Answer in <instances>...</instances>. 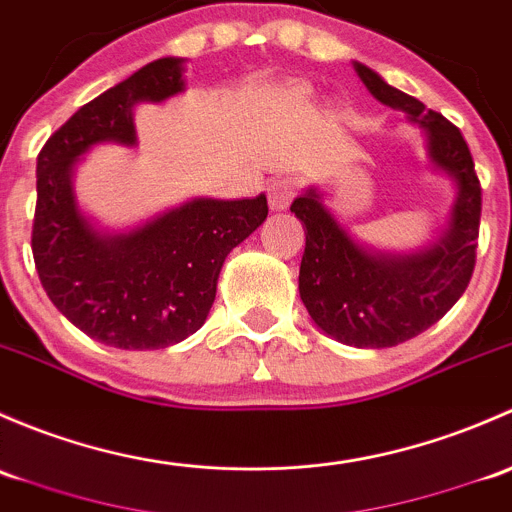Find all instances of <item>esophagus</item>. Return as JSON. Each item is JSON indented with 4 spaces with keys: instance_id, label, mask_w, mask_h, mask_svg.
<instances>
[{
    "instance_id": "obj_1",
    "label": "esophagus",
    "mask_w": 512,
    "mask_h": 512,
    "mask_svg": "<svg viewBox=\"0 0 512 512\" xmlns=\"http://www.w3.org/2000/svg\"><path fill=\"white\" fill-rule=\"evenodd\" d=\"M298 194V179L295 177H278L268 184V202L273 209H286Z\"/></svg>"
}]
</instances>
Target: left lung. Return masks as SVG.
I'll use <instances>...</instances> for the list:
<instances>
[{
	"instance_id": "left-lung-1",
	"label": "left lung",
	"mask_w": 512,
	"mask_h": 512,
	"mask_svg": "<svg viewBox=\"0 0 512 512\" xmlns=\"http://www.w3.org/2000/svg\"><path fill=\"white\" fill-rule=\"evenodd\" d=\"M355 71L374 98L404 110L424 128L431 162L458 184L449 229L429 249L409 256L362 249L323 207L315 189L291 204L305 226L298 291L310 318L345 345L392 347L439 323L468 288L481 226V182L456 125L384 83L372 68L355 63Z\"/></svg>"
}]
</instances>
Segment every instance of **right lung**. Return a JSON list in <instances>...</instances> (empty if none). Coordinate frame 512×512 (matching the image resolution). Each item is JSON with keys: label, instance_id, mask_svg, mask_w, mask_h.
<instances>
[{"label": "right lung", "instance_id": "right-lung-1", "mask_svg": "<svg viewBox=\"0 0 512 512\" xmlns=\"http://www.w3.org/2000/svg\"><path fill=\"white\" fill-rule=\"evenodd\" d=\"M184 88L182 59H157L73 113L36 160L31 251L51 303L93 340L160 350L197 333L234 246L268 217L256 199H192L130 234H100L81 214L73 167L96 142L135 145L133 108Z\"/></svg>", "mask_w": 512, "mask_h": 512}]
</instances>
